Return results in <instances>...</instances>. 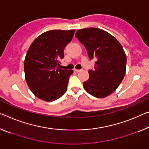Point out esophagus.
I'll list each match as a JSON object with an SVG mask.
<instances>
[{
	"mask_svg": "<svg viewBox=\"0 0 149 149\" xmlns=\"http://www.w3.org/2000/svg\"><path fill=\"white\" fill-rule=\"evenodd\" d=\"M74 71H76V72H80L81 70V69H76V68H74Z\"/></svg>",
	"mask_w": 149,
	"mask_h": 149,
	"instance_id": "esophagus-1",
	"label": "esophagus"
}]
</instances>
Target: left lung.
Returning a JSON list of instances; mask_svg holds the SVG:
<instances>
[{
    "label": "left lung",
    "mask_w": 149,
    "mask_h": 149,
    "mask_svg": "<svg viewBox=\"0 0 149 149\" xmlns=\"http://www.w3.org/2000/svg\"><path fill=\"white\" fill-rule=\"evenodd\" d=\"M87 51L89 58H95L94 70H88L89 79L83 82L85 91L97 98L113 93L124 78L127 56L120 43L104 30L79 29L75 34Z\"/></svg>",
    "instance_id": "8db88e82"
}]
</instances>
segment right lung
I'll return each instance as SVG.
<instances>
[{
	"mask_svg": "<svg viewBox=\"0 0 149 149\" xmlns=\"http://www.w3.org/2000/svg\"><path fill=\"white\" fill-rule=\"evenodd\" d=\"M75 30H52L41 34L30 46L24 61L25 79L36 97L51 102L67 90L72 70L61 69L64 49Z\"/></svg>",
	"mask_w": 149,
	"mask_h": 149,
	"instance_id": "1",
	"label": "right lung"
}]
</instances>
